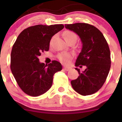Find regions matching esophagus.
Wrapping results in <instances>:
<instances>
[{"label": "esophagus", "mask_w": 122, "mask_h": 122, "mask_svg": "<svg viewBox=\"0 0 122 122\" xmlns=\"http://www.w3.org/2000/svg\"><path fill=\"white\" fill-rule=\"evenodd\" d=\"M70 69H71V68L69 67H64L63 68V70H65V71H69Z\"/></svg>", "instance_id": "1"}]
</instances>
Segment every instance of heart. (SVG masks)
I'll return each instance as SVG.
<instances>
[{"mask_svg":"<svg viewBox=\"0 0 122 122\" xmlns=\"http://www.w3.org/2000/svg\"><path fill=\"white\" fill-rule=\"evenodd\" d=\"M64 38L66 41L72 39H77V36L74 33L70 30H66L63 33ZM74 54L71 52H64L58 55V58L63 64H67L70 61V60L73 57Z\"/></svg>","mask_w":122,"mask_h":122,"instance_id":"heart-1","label":"heart"}]
</instances>
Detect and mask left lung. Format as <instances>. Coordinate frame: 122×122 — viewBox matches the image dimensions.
Instances as JSON below:
<instances>
[{
  "label": "left lung",
  "instance_id": "obj_1",
  "mask_svg": "<svg viewBox=\"0 0 122 122\" xmlns=\"http://www.w3.org/2000/svg\"><path fill=\"white\" fill-rule=\"evenodd\" d=\"M65 27L76 33L83 44L75 66H86L83 72L76 68L79 76L71 81V86L81 95L94 94L102 88L110 71L111 59L107 42L103 34L92 25L76 23L66 24Z\"/></svg>",
  "mask_w": 122,
  "mask_h": 122
}]
</instances>
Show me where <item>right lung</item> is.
<instances>
[{
    "mask_svg": "<svg viewBox=\"0 0 122 122\" xmlns=\"http://www.w3.org/2000/svg\"><path fill=\"white\" fill-rule=\"evenodd\" d=\"M62 24L38 25L24 29L13 44L10 69L22 90L30 96L44 94L51 87L54 74L62 70L58 61L41 63L38 57L48 51L52 36L62 30Z\"/></svg>",
    "mask_w": 122,
    "mask_h": 122,
    "instance_id": "1",
    "label": "right lung"
}]
</instances>
